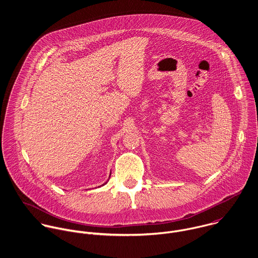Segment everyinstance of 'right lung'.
<instances>
[{"mask_svg":"<svg viewBox=\"0 0 258 258\" xmlns=\"http://www.w3.org/2000/svg\"><path fill=\"white\" fill-rule=\"evenodd\" d=\"M109 178H110V176H109ZM105 184H106V183H105ZM103 184H102V185H103Z\"/></svg>","mask_w":258,"mask_h":258,"instance_id":"obj_1","label":"right lung"}]
</instances>
